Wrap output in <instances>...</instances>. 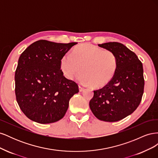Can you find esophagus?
Segmentation results:
<instances>
[{"label":"esophagus","instance_id":"obj_1","mask_svg":"<svg viewBox=\"0 0 158 158\" xmlns=\"http://www.w3.org/2000/svg\"><path fill=\"white\" fill-rule=\"evenodd\" d=\"M79 89H80V92H82V91L84 89V87H83L82 85H79Z\"/></svg>","mask_w":158,"mask_h":158}]
</instances>
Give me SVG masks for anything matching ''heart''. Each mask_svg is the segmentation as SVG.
Returning a JSON list of instances; mask_svg holds the SVG:
<instances>
[{"label": "heart", "instance_id": "obj_1", "mask_svg": "<svg viewBox=\"0 0 158 158\" xmlns=\"http://www.w3.org/2000/svg\"><path fill=\"white\" fill-rule=\"evenodd\" d=\"M78 80L84 85L103 87L112 80L117 68V58L113 52L93 45L76 47L72 55L62 57L60 68L68 79H73L81 71Z\"/></svg>", "mask_w": 158, "mask_h": 158}]
</instances>
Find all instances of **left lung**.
Returning a JSON list of instances; mask_svg holds the SVG:
<instances>
[{
  "label": "left lung",
  "instance_id": "1",
  "mask_svg": "<svg viewBox=\"0 0 158 158\" xmlns=\"http://www.w3.org/2000/svg\"><path fill=\"white\" fill-rule=\"evenodd\" d=\"M98 46L116 55L117 68L107 85L94 91L89 107L99 120L116 122L132 113L141 102L144 88L142 63L135 52L120 43Z\"/></svg>",
  "mask_w": 158,
  "mask_h": 158
}]
</instances>
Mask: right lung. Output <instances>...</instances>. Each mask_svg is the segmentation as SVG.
<instances>
[{"label":"right lung","instance_id":"right-lung-1","mask_svg":"<svg viewBox=\"0 0 158 158\" xmlns=\"http://www.w3.org/2000/svg\"><path fill=\"white\" fill-rule=\"evenodd\" d=\"M77 43L57 44L41 40L21 54L15 72V94L22 111L41 124L63 118L70 98L79 92L74 81L66 78L60 60Z\"/></svg>","mask_w":158,"mask_h":158}]
</instances>
